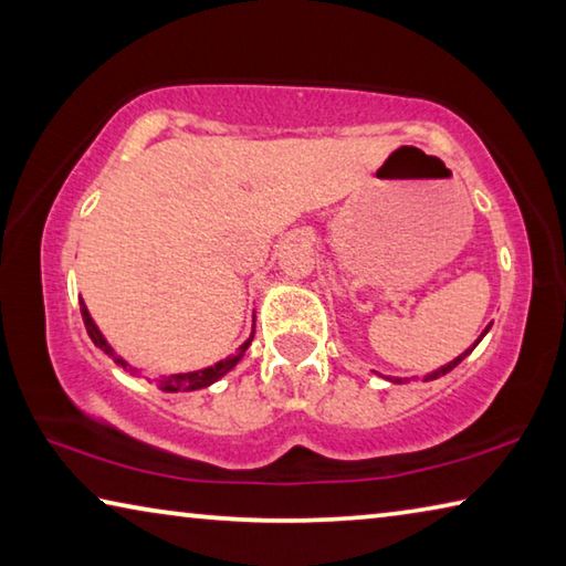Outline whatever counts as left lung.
I'll return each instance as SVG.
<instances>
[{"label":"left lung","mask_w":566,"mask_h":566,"mask_svg":"<svg viewBox=\"0 0 566 566\" xmlns=\"http://www.w3.org/2000/svg\"><path fill=\"white\" fill-rule=\"evenodd\" d=\"M486 332H490V327H486V329H484V334H486ZM484 334H482V337H484ZM482 337H479V339L474 342V347H476V344H479V342H482ZM474 347H472V349H474ZM472 349H467L464 354H459V357H457L454 361H449V364H444V367H439L437 371H432V375H427V377H424V381H429V379H437V377H442V375H447V371H452V369L457 367V364H459V361H462V359L467 357V354H469V352H472ZM391 381H397V385H405V381H409V379H405V381H401V379H391Z\"/></svg>","instance_id":"1"}]
</instances>
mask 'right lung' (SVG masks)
<instances>
[{"label": "right lung", "mask_w": 566, "mask_h": 566, "mask_svg": "<svg viewBox=\"0 0 566 566\" xmlns=\"http://www.w3.org/2000/svg\"><path fill=\"white\" fill-rule=\"evenodd\" d=\"M80 306H82V319H84V327H87V332H90V337H92V342L97 344L99 349H104L109 354V357H114V361L117 364H122V367H127V361L124 359H119L117 354H114L112 349H109V344H107V339L102 337V332L97 329V324L92 322V317H90V312H87V306H84V302L80 300ZM249 342H252V337H249L242 347H239V352L234 354V357H229V359H224V361H217L214 367H207V369H199V371H187V375H171V377H159V379H155L157 381V387L159 389H165V391H191V389H202V387H209L212 385V381H217L219 377H224L229 369L234 367V364L242 359V354L247 352V347H249Z\"/></svg>", "instance_id": "right-lung-1"}]
</instances>
